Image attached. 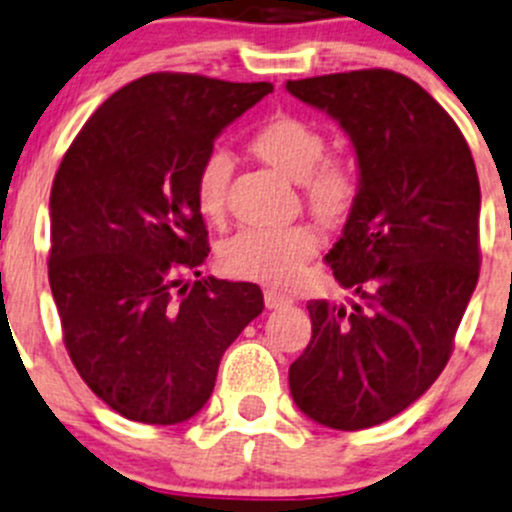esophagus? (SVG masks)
<instances>
[{
  "label": "esophagus",
  "mask_w": 512,
  "mask_h": 512,
  "mask_svg": "<svg viewBox=\"0 0 512 512\" xmlns=\"http://www.w3.org/2000/svg\"><path fill=\"white\" fill-rule=\"evenodd\" d=\"M292 302H294V299L289 297V294L280 292V289H275V287H267V289H265V304H267V309L287 307V304H292Z\"/></svg>",
  "instance_id": "esophagus-1"
}]
</instances>
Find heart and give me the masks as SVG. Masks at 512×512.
<instances>
[{"mask_svg":"<svg viewBox=\"0 0 512 512\" xmlns=\"http://www.w3.org/2000/svg\"><path fill=\"white\" fill-rule=\"evenodd\" d=\"M252 153L302 185L309 210L324 223H339L352 213L359 195V175L342 156H324L327 138L307 118L277 113L267 118L250 141ZM232 158L215 148L195 170V205L210 223L225 215ZM319 250L317 232L309 225L247 227L220 247V265L240 280L287 285L304 262Z\"/></svg>","mask_w":512,"mask_h":512,"instance_id":"b5f03b06","label":"heart"}]
</instances>
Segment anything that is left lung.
Returning a JSON list of instances; mask_svg holds the SVG:
<instances>
[{
	"label": "left lung",
	"mask_w": 512,
	"mask_h": 512,
	"mask_svg": "<svg viewBox=\"0 0 512 512\" xmlns=\"http://www.w3.org/2000/svg\"><path fill=\"white\" fill-rule=\"evenodd\" d=\"M352 138L359 195L327 262L352 307L312 299L289 391L312 421L379 426L438 379L480 270V185L461 128L409 76L361 69L287 81Z\"/></svg>",
	"instance_id": "8db88e82"
}]
</instances>
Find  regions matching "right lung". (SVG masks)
Masks as SVG:
<instances>
[{
  "label": "right lung",
  "instance_id": "1",
  "mask_svg": "<svg viewBox=\"0 0 512 512\" xmlns=\"http://www.w3.org/2000/svg\"><path fill=\"white\" fill-rule=\"evenodd\" d=\"M272 84L148 74L101 103L51 185L49 285L81 379L116 414L173 426L265 309L252 282H183L208 257L195 170Z\"/></svg>",
  "mask_w": 512,
  "mask_h": 512
}]
</instances>
